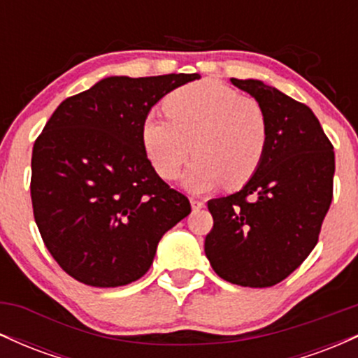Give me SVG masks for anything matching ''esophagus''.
Returning a JSON list of instances; mask_svg holds the SVG:
<instances>
[{"mask_svg":"<svg viewBox=\"0 0 358 358\" xmlns=\"http://www.w3.org/2000/svg\"><path fill=\"white\" fill-rule=\"evenodd\" d=\"M190 202H192V208H193V210H200V208L205 207V200L199 199V196H192Z\"/></svg>","mask_w":358,"mask_h":358,"instance_id":"esophagus-1","label":"esophagus"}]
</instances>
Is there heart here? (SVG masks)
I'll use <instances>...</instances> for the list:
<instances>
[{
  "label": "heart",
  "instance_id": "obj_1",
  "mask_svg": "<svg viewBox=\"0 0 358 358\" xmlns=\"http://www.w3.org/2000/svg\"><path fill=\"white\" fill-rule=\"evenodd\" d=\"M165 114L150 110L141 139L151 165L165 180L178 178L192 151L196 155L183 183L205 192L225 183L239 188L264 159L269 119L262 104L217 80L175 89L163 101Z\"/></svg>",
  "mask_w": 358,
  "mask_h": 358
}]
</instances>
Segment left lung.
Wrapping results in <instances>:
<instances>
[{"mask_svg": "<svg viewBox=\"0 0 358 358\" xmlns=\"http://www.w3.org/2000/svg\"><path fill=\"white\" fill-rule=\"evenodd\" d=\"M232 84L262 104L269 141L242 190L208 200L213 227L205 254L225 281L269 287L299 268L318 242L334 199V145L303 102L261 80Z\"/></svg>", "mask_w": 358, "mask_h": 358, "instance_id": "left-lung-1", "label": "left lung"}]
</instances>
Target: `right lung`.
<instances>
[{
	"label": "right lung",
	"mask_w": 358,
	"mask_h": 358,
	"mask_svg": "<svg viewBox=\"0 0 358 358\" xmlns=\"http://www.w3.org/2000/svg\"><path fill=\"white\" fill-rule=\"evenodd\" d=\"M199 73L108 77L67 97L36 138L31 205L48 252L94 287L136 281L163 234L192 212L148 159L141 122L168 92Z\"/></svg>",
	"instance_id": "obj_1"
}]
</instances>
